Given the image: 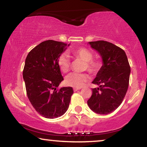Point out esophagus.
I'll return each mask as SVG.
<instances>
[{
	"label": "esophagus",
	"mask_w": 147,
	"mask_h": 147,
	"mask_svg": "<svg viewBox=\"0 0 147 147\" xmlns=\"http://www.w3.org/2000/svg\"><path fill=\"white\" fill-rule=\"evenodd\" d=\"M80 89H81L80 88H74V91L76 92V91H78V90H79Z\"/></svg>",
	"instance_id": "34e87169"
}]
</instances>
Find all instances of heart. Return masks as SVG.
I'll return each instance as SVG.
<instances>
[{
  "mask_svg": "<svg viewBox=\"0 0 147 147\" xmlns=\"http://www.w3.org/2000/svg\"><path fill=\"white\" fill-rule=\"evenodd\" d=\"M74 57L85 61L84 68L91 74H96L102 66V63L99 59H93V53L87 48L80 47L71 51ZM58 65L60 69L64 73L69 71L70 60L65 53L61 54L57 59ZM89 80V76L86 74L71 73L65 78V84L67 86L74 88H81L86 82Z\"/></svg>",
  "mask_w": 147,
  "mask_h": 147,
  "instance_id": "b5f03b06",
  "label": "heart"
}]
</instances>
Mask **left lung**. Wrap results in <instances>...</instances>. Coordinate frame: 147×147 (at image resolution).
Returning <instances> with one entry per match:
<instances>
[{"instance_id": "8db88e82", "label": "left lung", "mask_w": 147, "mask_h": 147, "mask_svg": "<svg viewBox=\"0 0 147 147\" xmlns=\"http://www.w3.org/2000/svg\"><path fill=\"white\" fill-rule=\"evenodd\" d=\"M89 43L101 55L103 65L92 82L98 87L92 89L88 105L96 113L108 114L123 101L129 84L130 67L126 53L120 47L105 41Z\"/></svg>"}]
</instances>
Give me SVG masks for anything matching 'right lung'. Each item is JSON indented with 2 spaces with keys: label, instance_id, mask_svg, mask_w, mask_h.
<instances>
[{
  "label": "right lung",
  "instance_id": "right-lung-1",
  "mask_svg": "<svg viewBox=\"0 0 147 147\" xmlns=\"http://www.w3.org/2000/svg\"><path fill=\"white\" fill-rule=\"evenodd\" d=\"M66 46L53 40L43 41L28 53L25 59L23 76L28 98L36 111L47 118L63 115L74 93L71 87L57 89L63 80L57 59Z\"/></svg>",
  "mask_w": 147,
  "mask_h": 147
}]
</instances>
